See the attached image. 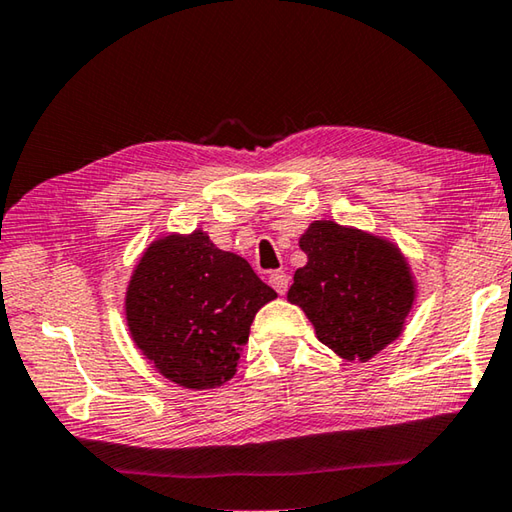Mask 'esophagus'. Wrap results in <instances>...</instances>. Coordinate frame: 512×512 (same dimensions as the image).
Listing matches in <instances>:
<instances>
[{
    "label": "esophagus",
    "instance_id": "34e87169",
    "mask_svg": "<svg viewBox=\"0 0 512 512\" xmlns=\"http://www.w3.org/2000/svg\"><path fill=\"white\" fill-rule=\"evenodd\" d=\"M268 284H271L277 293L284 295L288 288V275L284 271H273L271 275H268Z\"/></svg>",
    "mask_w": 512,
    "mask_h": 512
}]
</instances>
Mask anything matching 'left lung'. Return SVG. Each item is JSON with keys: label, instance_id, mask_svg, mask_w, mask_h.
I'll use <instances>...</instances> for the list:
<instances>
[{"label": "left lung", "instance_id": "left-lung-1", "mask_svg": "<svg viewBox=\"0 0 512 512\" xmlns=\"http://www.w3.org/2000/svg\"><path fill=\"white\" fill-rule=\"evenodd\" d=\"M288 302L311 320L315 336L345 360L367 362L401 336L416 282L401 248L385 237L322 219L304 230Z\"/></svg>", "mask_w": 512, "mask_h": 512}]
</instances>
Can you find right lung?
Listing matches in <instances>:
<instances>
[{
    "label": "right lung",
    "mask_w": 512,
    "mask_h": 512,
    "mask_svg": "<svg viewBox=\"0 0 512 512\" xmlns=\"http://www.w3.org/2000/svg\"><path fill=\"white\" fill-rule=\"evenodd\" d=\"M275 297L244 257L217 248L208 232H170L138 259L125 318L156 371L199 392L235 376L255 313Z\"/></svg>",
    "instance_id": "1"
}]
</instances>
